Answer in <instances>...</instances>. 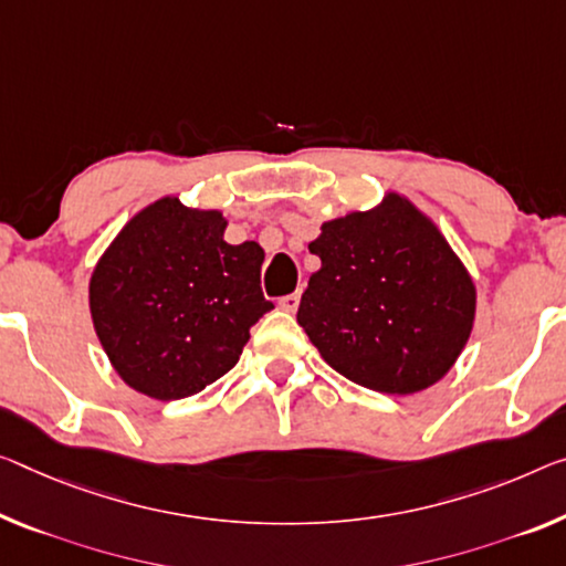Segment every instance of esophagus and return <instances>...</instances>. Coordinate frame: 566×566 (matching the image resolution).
<instances>
[{"instance_id":"obj_1","label":"esophagus","mask_w":566,"mask_h":566,"mask_svg":"<svg viewBox=\"0 0 566 566\" xmlns=\"http://www.w3.org/2000/svg\"><path fill=\"white\" fill-rule=\"evenodd\" d=\"M298 303H301V295L289 293V295H283L281 301H277V306H281L285 313H295V311H298Z\"/></svg>"}]
</instances>
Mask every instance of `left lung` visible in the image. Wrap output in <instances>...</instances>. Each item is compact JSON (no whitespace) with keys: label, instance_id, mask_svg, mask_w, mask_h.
I'll return each instance as SVG.
<instances>
[{"label":"left lung","instance_id":"obj_1","mask_svg":"<svg viewBox=\"0 0 566 566\" xmlns=\"http://www.w3.org/2000/svg\"><path fill=\"white\" fill-rule=\"evenodd\" d=\"M308 250L321 268L298 324L328 367L385 395L446 377L473 332L475 285L430 217L389 192L321 224Z\"/></svg>","mask_w":566,"mask_h":566}]
</instances>
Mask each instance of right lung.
Segmentation results:
<instances>
[{"instance_id":"add662e5","label":"right lung","mask_w":566,"mask_h":566,"mask_svg":"<svg viewBox=\"0 0 566 566\" xmlns=\"http://www.w3.org/2000/svg\"><path fill=\"white\" fill-rule=\"evenodd\" d=\"M217 210L177 197L144 207L91 275V318L118 377L146 397L181 399L238 364L250 326L273 308L258 242H224Z\"/></svg>"}]
</instances>
